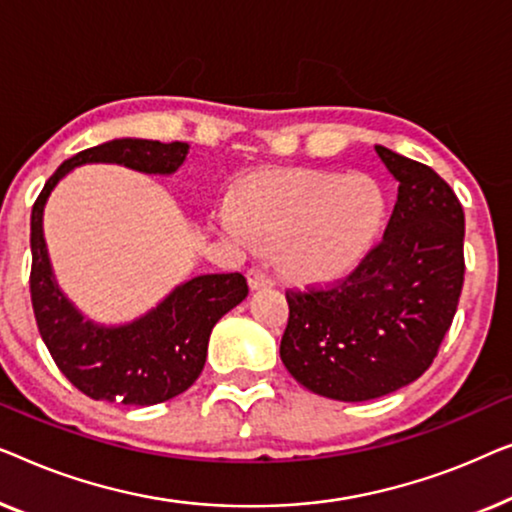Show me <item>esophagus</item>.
Masks as SVG:
<instances>
[{"mask_svg": "<svg viewBox=\"0 0 512 512\" xmlns=\"http://www.w3.org/2000/svg\"><path fill=\"white\" fill-rule=\"evenodd\" d=\"M248 285H250V290H266V287L273 285V278L266 271L255 269L253 266V269L248 271Z\"/></svg>", "mask_w": 512, "mask_h": 512, "instance_id": "34e87169", "label": "esophagus"}]
</instances>
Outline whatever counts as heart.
I'll use <instances>...</instances> for the list:
<instances>
[{
    "label": "heart",
    "mask_w": 512,
    "mask_h": 512,
    "mask_svg": "<svg viewBox=\"0 0 512 512\" xmlns=\"http://www.w3.org/2000/svg\"><path fill=\"white\" fill-rule=\"evenodd\" d=\"M383 215V194L369 178L315 174L250 187L241 208H220L218 227L243 248L280 246V264L301 283H329L357 269Z\"/></svg>",
    "instance_id": "b5f03b06"
}]
</instances>
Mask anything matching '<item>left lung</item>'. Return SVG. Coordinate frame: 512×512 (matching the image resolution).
I'll use <instances>...</instances> for the list:
<instances>
[{"label":"left lung","instance_id":"left-lung-1","mask_svg":"<svg viewBox=\"0 0 512 512\" xmlns=\"http://www.w3.org/2000/svg\"><path fill=\"white\" fill-rule=\"evenodd\" d=\"M399 183L383 241L341 283L287 292L280 359L306 390L336 401L385 397L422 376L464 285V211L427 164L376 146Z\"/></svg>","mask_w":512,"mask_h":512}]
</instances>
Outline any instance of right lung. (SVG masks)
<instances>
[{"label": "right lung", "mask_w": 512, "mask_h": 512, "mask_svg": "<svg viewBox=\"0 0 512 512\" xmlns=\"http://www.w3.org/2000/svg\"><path fill=\"white\" fill-rule=\"evenodd\" d=\"M190 143L113 139L62 162L32 208V306L39 334L57 369L90 399L155 406L183 394L206 364L211 331L248 297L241 273H204L176 285L139 318L104 325L85 315L57 283L43 213L57 183L83 164H120L139 174L171 176L183 167Z\"/></svg>", "instance_id": "add662e5"}]
</instances>
